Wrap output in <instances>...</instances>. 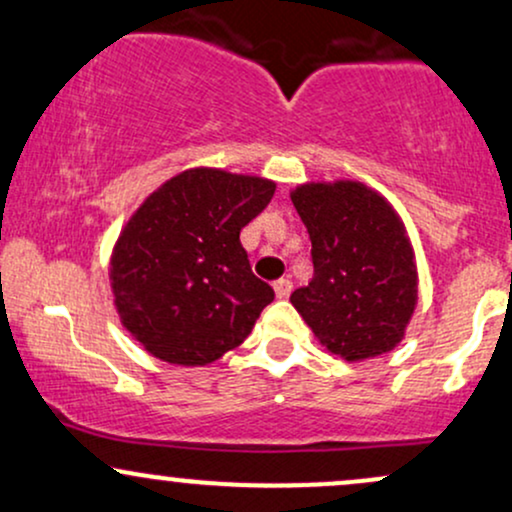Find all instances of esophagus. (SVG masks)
Instances as JSON below:
<instances>
[{
	"label": "esophagus",
	"instance_id": "esophagus-1",
	"mask_svg": "<svg viewBox=\"0 0 512 512\" xmlns=\"http://www.w3.org/2000/svg\"><path fill=\"white\" fill-rule=\"evenodd\" d=\"M291 289H293V284L289 279H276L274 281V293H276V298H289L291 296Z\"/></svg>",
	"mask_w": 512,
	"mask_h": 512
}]
</instances>
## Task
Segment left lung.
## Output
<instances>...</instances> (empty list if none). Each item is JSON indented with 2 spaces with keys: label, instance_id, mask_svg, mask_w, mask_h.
Here are the masks:
<instances>
[{
  "label": "left lung",
  "instance_id": "left-lung-1",
  "mask_svg": "<svg viewBox=\"0 0 512 512\" xmlns=\"http://www.w3.org/2000/svg\"><path fill=\"white\" fill-rule=\"evenodd\" d=\"M291 202L308 228L315 267L291 303L317 342L351 363L395 349L419 301L402 216L358 180L303 182Z\"/></svg>",
  "mask_w": 512,
  "mask_h": 512
}]
</instances>
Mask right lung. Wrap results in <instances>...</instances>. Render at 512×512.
<instances>
[{"instance_id": "right-lung-1", "label": "right lung", "mask_w": 512, "mask_h": 512, "mask_svg": "<svg viewBox=\"0 0 512 512\" xmlns=\"http://www.w3.org/2000/svg\"><path fill=\"white\" fill-rule=\"evenodd\" d=\"M274 190L260 175L187 168L129 216L110 255V289L122 327L151 356L207 366L245 342L274 291L252 274L240 231Z\"/></svg>"}]
</instances>
